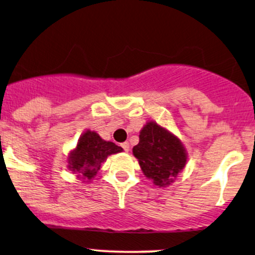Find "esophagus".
Masks as SVG:
<instances>
[{
    "label": "esophagus",
    "mask_w": 255,
    "mask_h": 255,
    "mask_svg": "<svg viewBox=\"0 0 255 255\" xmlns=\"http://www.w3.org/2000/svg\"><path fill=\"white\" fill-rule=\"evenodd\" d=\"M121 146H122V149L126 151V152H128V151L130 150L129 142H128V141H125V142H122V144H121Z\"/></svg>",
    "instance_id": "esophagus-1"
}]
</instances>
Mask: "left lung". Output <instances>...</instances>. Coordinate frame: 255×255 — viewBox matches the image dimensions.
<instances>
[{
	"label": "left lung",
	"instance_id": "left-lung-1",
	"mask_svg": "<svg viewBox=\"0 0 255 255\" xmlns=\"http://www.w3.org/2000/svg\"><path fill=\"white\" fill-rule=\"evenodd\" d=\"M140 168L147 179L159 187L173 183L186 164L187 153L174 134L150 121L139 134V144L133 147Z\"/></svg>",
	"mask_w": 255,
	"mask_h": 255
}]
</instances>
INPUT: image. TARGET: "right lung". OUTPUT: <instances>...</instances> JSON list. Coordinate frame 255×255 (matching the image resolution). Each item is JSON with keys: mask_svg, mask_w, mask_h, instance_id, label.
<instances>
[{"mask_svg": "<svg viewBox=\"0 0 255 255\" xmlns=\"http://www.w3.org/2000/svg\"><path fill=\"white\" fill-rule=\"evenodd\" d=\"M121 146L106 141L99 134L86 130L78 139L77 146L69 155V169L85 180H92L97 175L102 163L109 155L122 152Z\"/></svg>", "mask_w": 255, "mask_h": 255, "instance_id": "right-lung-1", "label": "right lung"}]
</instances>
